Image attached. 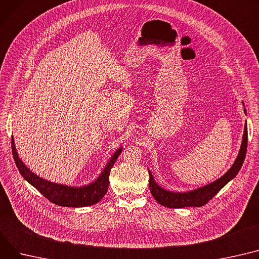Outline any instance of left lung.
Wrapping results in <instances>:
<instances>
[{
	"label": "left lung",
	"mask_w": 259,
	"mask_h": 259,
	"mask_svg": "<svg viewBox=\"0 0 259 259\" xmlns=\"http://www.w3.org/2000/svg\"><path fill=\"white\" fill-rule=\"evenodd\" d=\"M243 105L244 102H243ZM245 113H247L246 108L244 109ZM247 146H248V127L247 123L245 124L244 134L242 145L238 151L237 157L234 160L232 166L224 174L222 177L217 179L215 181L201 186L199 188H195L193 191L188 192H171L168 189L161 187L158 183L155 181L151 170H149V187L150 192L154 199L156 200L160 205L168 208H184V207H201L207 202H209L225 186L229 181H231L239 171L242 167L246 153H247Z\"/></svg>",
	"instance_id": "obj_1"
}]
</instances>
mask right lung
<instances>
[{"mask_svg": "<svg viewBox=\"0 0 259 259\" xmlns=\"http://www.w3.org/2000/svg\"><path fill=\"white\" fill-rule=\"evenodd\" d=\"M11 148L15 164L24 179L28 181L32 186L35 187L49 201L56 205L63 206V207H85V206H92L97 204L104 197L108 191L110 169L112 168L123 150V147H119L115 150L104 168L102 169L101 174L95 179V181L82 186H70L51 182L34 174L20 158L19 153H17L14 145L13 136L11 139Z\"/></svg>", "mask_w": 259, "mask_h": 259, "instance_id": "obj_1", "label": "right lung"}]
</instances>
